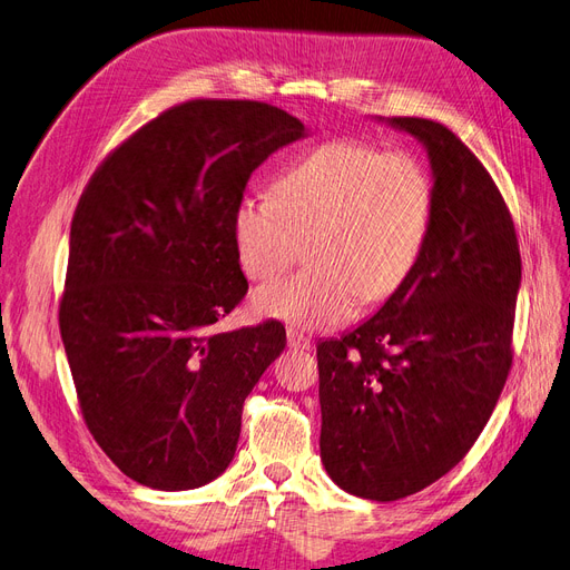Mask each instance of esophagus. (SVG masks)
Instances as JSON below:
<instances>
[{"instance_id":"obj_1","label":"esophagus","mask_w":570,"mask_h":570,"mask_svg":"<svg viewBox=\"0 0 570 570\" xmlns=\"http://www.w3.org/2000/svg\"><path fill=\"white\" fill-rule=\"evenodd\" d=\"M287 347L308 352L312 350V337H306L302 331H297V327H287Z\"/></svg>"}]
</instances>
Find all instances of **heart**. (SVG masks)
<instances>
[{"label":"heart","mask_w":570,"mask_h":570,"mask_svg":"<svg viewBox=\"0 0 570 570\" xmlns=\"http://www.w3.org/2000/svg\"><path fill=\"white\" fill-rule=\"evenodd\" d=\"M433 183L416 154L364 140L312 149L233 214L237 264L249 281L278 278L306 249L292 278L262 287L252 308L297 327H327L358 299H390L416 266L430 228Z\"/></svg>","instance_id":"obj_1"}]
</instances>
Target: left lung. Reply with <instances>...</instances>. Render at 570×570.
I'll return each mask as SVG.
<instances>
[{"mask_svg":"<svg viewBox=\"0 0 570 570\" xmlns=\"http://www.w3.org/2000/svg\"><path fill=\"white\" fill-rule=\"evenodd\" d=\"M433 166L416 266L381 312L316 347L321 459L375 502L421 492L469 454L513 361L521 252L488 168L442 124L394 116Z\"/></svg>","mask_w":570,"mask_h":570,"instance_id":"obj_1","label":"left lung"}]
</instances>
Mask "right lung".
<instances>
[{
    "mask_svg": "<svg viewBox=\"0 0 570 570\" xmlns=\"http://www.w3.org/2000/svg\"><path fill=\"white\" fill-rule=\"evenodd\" d=\"M304 137L252 99H189L97 166L71 220L59 327L85 425L140 485L195 490L235 456L243 406L285 350L266 321L216 333L247 295L233 214L252 170Z\"/></svg>",
    "mask_w": 570,
    "mask_h": 570,
    "instance_id": "add662e5",
    "label": "right lung"
}]
</instances>
